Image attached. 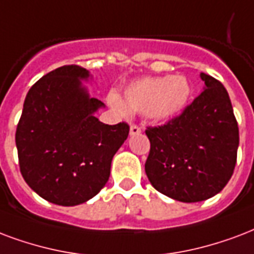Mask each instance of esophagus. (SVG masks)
<instances>
[{
	"label": "esophagus",
	"mask_w": 254,
	"mask_h": 254,
	"mask_svg": "<svg viewBox=\"0 0 254 254\" xmlns=\"http://www.w3.org/2000/svg\"><path fill=\"white\" fill-rule=\"evenodd\" d=\"M141 133V127L138 125H131L130 127V135L140 134Z\"/></svg>",
	"instance_id": "esophagus-1"
}]
</instances>
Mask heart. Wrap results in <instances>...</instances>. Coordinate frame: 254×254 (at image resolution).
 Returning <instances> with one entry per match:
<instances>
[{
    "mask_svg": "<svg viewBox=\"0 0 254 254\" xmlns=\"http://www.w3.org/2000/svg\"><path fill=\"white\" fill-rule=\"evenodd\" d=\"M191 88L181 75L145 77L131 82L124 90V100L110 93V106L123 116L131 112L144 113L148 119L166 121L179 116L187 108Z\"/></svg>",
    "mask_w": 254,
    "mask_h": 254,
    "instance_id": "obj_1",
    "label": "heart"
}]
</instances>
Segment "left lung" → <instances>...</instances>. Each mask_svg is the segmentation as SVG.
<instances>
[{"mask_svg":"<svg viewBox=\"0 0 254 254\" xmlns=\"http://www.w3.org/2000/svg\"><path fill=\"white\" fill-rule=\"evenodd\" d=\"M204 90L183 113L160 127H146L150 152L145 173L153 188L181 201L216 196L233 174L239 125L229 94L212 75L201 73Z\"/></svg>","mask_w":254,"mask_h":254,"instance_id":"obj_1","label":"left lung"}]
</instances>
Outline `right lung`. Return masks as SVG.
<instances>
[{
  "label": "right lung",
  "mask_w": 254,
  "mask_h": 254,
  "mask_svg": "<svg viewBox=\"0 0 254 254\" xmlns=\"http://www.w3.org/2000/svg\"><path fill=\"white\" fill-rule=\"evenodd\" d=\"M89 71L65 65L49 71L26 94L15 131L19 170L44 200L74 206L105 187L129 125H106L94 113L104 102L89 97Z\"/></svg>",
  "instance_id": "right-lung-1"
}]
</instances>
